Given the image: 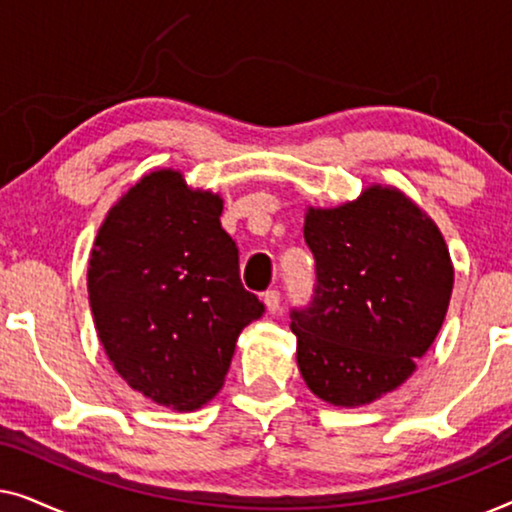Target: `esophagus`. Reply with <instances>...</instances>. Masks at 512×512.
Wrapping results in <instances>:
<instances>
[{"mask_svg":"<svg viewBox=\"0 0 512 512\" xmlns=\"http://www.w3.org/2000/svg\"><path fill=\"white\" fill-rule=\"evenodd\" d=\"M263 303H265V307H268L270 314L279 312V307H282V293H279L277 289L265 291V293H263Z\"/></svg>","mask_w":512,"mask_h":512,"instance_id":"34e87169","label":"esophagus"}]
</instances>
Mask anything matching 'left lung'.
Listing matches in <instances>:
<instances>
[{
  "instance_id": "8db88e82",
  "label": "left lung",
  "mask_w": 512,
  "mask_h": 512,
  "mask_svg": "<svg viewBox=\"0 0 512 512\" xmlns=\"http://www.w3.org/2000/svg\"><path fill=\"white\" fill-rule=\"evenodd\" d=\"M314 293L291 310L298 368L333 405H366L394 391L433 345L450 305L454 270L433 221L396 188L310 209Z\"/></svg>"
}]
</instances>
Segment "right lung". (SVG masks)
<instances>
[{
	"label": "right lung",
	"instance_id": "add662e5",
	"mask_svg": "<svg viewBox=\"0 0 512 512\" xmlns=\"http://www.w3.org/2000/svg\"><path fill=\"white\" fill-rule=\"evenodd\" d=\"M221 209L181 172H151L111 209L90 254V310L109 361L132 389L179 412L214 398L242 328L265 312L242 286Z\"/></svg>",
	"mask_w": 512,
	"mask_h": 512
}]
</instances>
